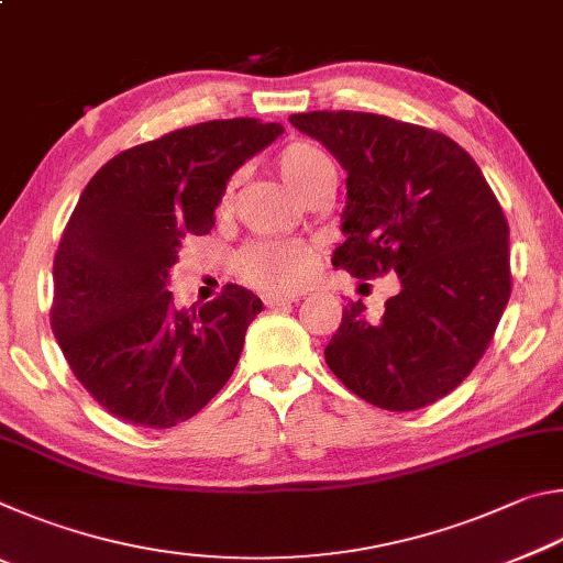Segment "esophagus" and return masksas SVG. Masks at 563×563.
Instances as JSON below:
<instances>
[{
  "mask_svg": "<svg viewBox=\"0 0 563 563\" xmlns=\"http://www.w3.org/2000/svg\"><path fill=\"white\" fill-rule=\"evenodd\" d=\"M290 302H298V295H268V298H265V305H268V308H280V305H290Z\"/></svg>",
  "mask_w": 563,
  "mask_h": 563,
  "instance_id": "esophagus-1",
  "label": "esophagus"
}]
</instances>
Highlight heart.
Masks as SVG:
<instances>
[{
    "instance_id": "b5f03b06",
    "label": "heart",
    "mask_w": 563,
    "mask_h": 563,
    "mask_svg": "<svg viewBox=\"0 0 563 563\" xmlns=\"http://www.w3.org/2000/svg\"><path fill=\"white\" fill-rule=\"evenodd\" d=\"M275 164H278L285 184L302 198L320 186L335 184L332 158L320 146L308 144V141H292L280 151ZM233 186L235 180H231L225 188L221 211H228L233 203ZM312 265H316V251L300 241H258L247 245L241 258H238V268H241L243 278L271 292H290L302 288L305 280L310 278Z\"/></svg>"
}]
</instances>
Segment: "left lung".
Returning a JSON list of instances; mask_svg holds the SVG:
<instances>
[{"label":"left lung","mask_w":563,"mask_h":563,"mask_svg":"<svg viewBox=\"0 0 563 563\" xmlns=\"http://www.w3.org/2000/svg\"><path fill=\"white\" fill-rule=\"evenodd\" d=\"M347 170L345 233L332 265L397 273L377 320L347 302L325 347L342 385L409 412L450 395L489 347L509 302V225L487 178L450 136L362 111L292 113Z\"/></svg>","instance_id":"8db88e82"}]
</instances>
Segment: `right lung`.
Listing matches in <instances>:
<instances>
[{
    "label": "right lung",
    "instance_id": "right-lung-1",
    "mask_svg": "<svg viewBox=\"0 0 563 563\" xmlns=\"http://www.w3.org/2000/svg\"><path fill=\"white\" fill-rule=\"evenodd\" d=\"M280 133L258 119L196 123L121 151L84 188L54 258L52 330L76 379L113 417L168 430L233 375L261 298L225 285L216 300L178 310L168 273L180 243L213 228L235 170Z\"/></svg>",
    "mask_w": 563,
    "mask_h": 563
}]
</instances>
